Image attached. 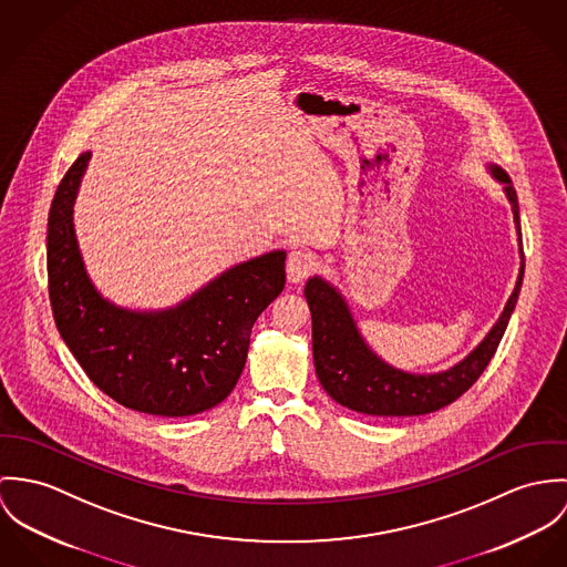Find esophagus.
<instances>
[{
  "mask_svg": "<svg viewBox=\"0 0 567 567\" xmlns=\"http://www.w3.org/2000/svg\"><path fill=\"white\" fill-rule=\"evenodd\" d=\"M313 256L305 250H291L287 258V280L289 282H302L313 271Z\"/></svg>",
  "mask_w": 567,
  "mask_h": 567,
  "instance_id": "esophagus-1",
  "label": "esophagus"
}]
</instances>
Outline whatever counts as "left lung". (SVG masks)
<instances>
[{"label":"left lung","instance_id":"left-lung-1","mask_svg":"<svg viewBox=\"0 0 567 567\" xmlns=\"http://www.w3.org/2000/svg\"><path fill=\"white\" fill-rule=\"evenodd\" d=\"M487 172L503 185L504 195L511 204L519 246V269L513 293L508 296L496 323L489 328L483 341L452 368L431 374H415L393 368L370 348L343 293L323 276H311L307 280L305 296L313 319L315 372L323 391L341 406L380 417L426 415L461 398L489 365L517 305L524 278V250L519 204L513 183L503 167L494 163H487Z\"/></svg>","mask_w":567,"mask_h":567}]
</instances>
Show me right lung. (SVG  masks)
<instances>
[{"label":"right lung","instance_id":"right-lung-1","mask_svg":"<svg viewBox=\"0 0 567 567\" xmlns=\"http://www.w3.org/2000/svg\"><path fill=\"white\" fill-rule=\"evenodd\" d=\"M91 152L64 174L48 217V280L66 348L126 409L187 417L224 402L241 377L256 317L285 289V250L217 274L167 309H127L104 298L78 246L73 204Z\"/></svg>","mask_w":567,"mask_h":567}]
</instances>
